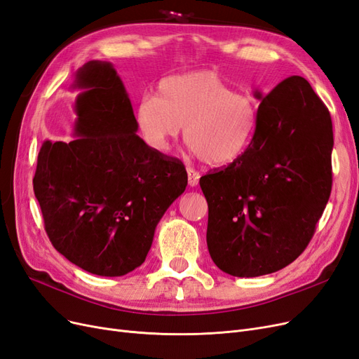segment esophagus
Segmentation results:
<instances>
[{"instance_id":"esophagus-1","label":"esophagus","mask_w":359,"mask_h":359,"mask_svg":"<svg viewBox=\"0 0 359 359\" xmlns=\"http://www.w3.org/2000/svg\"><path fill=\"white\" fill-rule=\"evenodd\" d=\"M187 175H189V185L190 187H196L197 184H199V178H201V174L197 170L189 168L187 169Z\"/></svg>"}]
</instances>
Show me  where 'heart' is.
<instances>
[{"label": "heart", "instance_id": "heart-1", "mask_svg": "<svg viewBox=\"0 0 359 359\" xmlns=\"http://www.w3.org/2000/svg\"><path fill=\"white\" fill-rule=\"evenodd\" d=\"M257 120L254 97L211 71L166 77L157 97L142 96L135 107V125L147 147L166 153L185 126L193 154L212 166L236 162L252 142Z\"/></svg>", "mask_w": 359, "mask_h": 359}]
</instances>
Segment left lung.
<instances>
[{
    "mask_svg": "<svg viewBox=\"0 0 359 359\" xmlns=\"http://www.w3.org/2000/svg\"><path fill=\"white\" fill-rule=\"evenodd\" d=\"M257 129L246 151L201 178L206 243L217 267L255 278L292 263L311 242L330 199L332 123L303 77L254 92Z\"/></svg>",
    "mask_w": 359,
    "mask_h": 359,
    "instance_id": "8db88e82",
    "label": "left lung"
}]
</instances>
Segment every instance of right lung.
<instances>
[{
	"label": "right lung",
	"instance_id": "obj_1",
	"mask_svg": "<svg viewBox=\"0 0 359 359\" xmlns=\"http://www.w3.org/2000/svg\"><path fill=\"white\" fill-rule=\"evenodd\" d=\"M72 88L74 140L44 141L34 193L47 236L72 264L97 276L140 267L160 218L187 187L181 160L138 137L129 95L109 62L89 60Z\"/></svg>",
	"mask_w": 359,
	"mask_h": 359
}]
</instances>
